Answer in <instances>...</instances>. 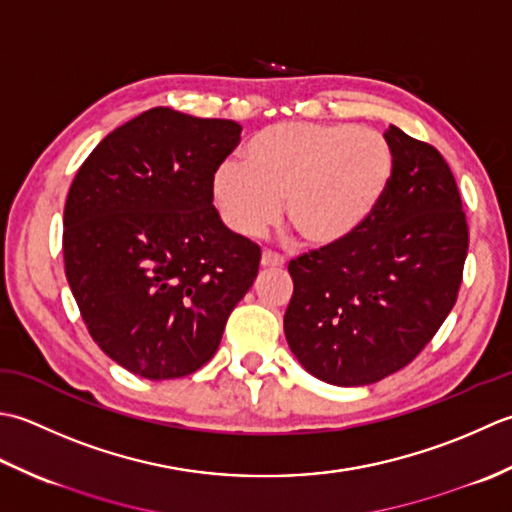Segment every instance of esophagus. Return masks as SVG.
Masks as SVG:
<instances>
[{"mask_svg":"<svg viewBox=\"0 0 512 512\" xmlns=\"http://www.w3.org/2000/svg\"><path fill=\"white\" fill-rule=\"evenodd\" d=\"M260 265L263 267H285V256H280L276 252H263V258H260Z\"/></svg>","mask_w":512,"mask_h":512,"instance_id":"obj_1","label":"esophagus"}]
</instances>
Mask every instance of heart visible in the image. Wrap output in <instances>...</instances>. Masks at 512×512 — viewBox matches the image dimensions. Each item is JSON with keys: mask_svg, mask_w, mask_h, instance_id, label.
Segmentation results:
<instances>
[{"mask_svg": "<svg viewBox=\"0 0 512 512\" xmlns=\"http://www.w3.org/2000/svg\"><path fill=\"white\" fill-rule=\"evenodd\" d=\"M393 150L382 134L344 123H276L256 132L245 163L214 172L212 196L234 232L258 236L285 218L302 241L333 245L369 221L393 181Z\"/></svg>", "mask_w": 512, "mask_h": 512, "instance_id": "heart-1", "label": "heart"}]
</instances>
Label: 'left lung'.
Here are the masks:
<instances>
[{"instance_id":"1","label":"left lung","mask_w":512,"mask_h":512,"mask_svg":"<svg viewBox=\"0 0 512 512\" xmlns=\"http://www.w3.org/2000/svg\"><path fill=\"white\" fill-rule=\"evenodd\" d=\"M393 181L358 232L289 260L285 336L318 380L362 387L404 369L460 294L468 252L462 196L444 156L395 125Z\"/></svg>"}]
</instances>
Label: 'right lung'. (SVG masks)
<instances>
[{
	"instance_id": "obj_1",
	"label": "right lung",
	"mask_w": 512,
	"mask_h": 512,
	"mask_svg": "<svg viewBox=\"0 0 512 512\" xmlns=\"http://www.w3.org/2000/svg\"><path fill=\"white\" fill-rule=\"evenodd\" d=\"M241 130L152 108L110 132L70 185L72 296L101 351L141 378H183L210 362L258 276L260 247L212 205L214 172Z\"/></svg>"
}]
</instances>
